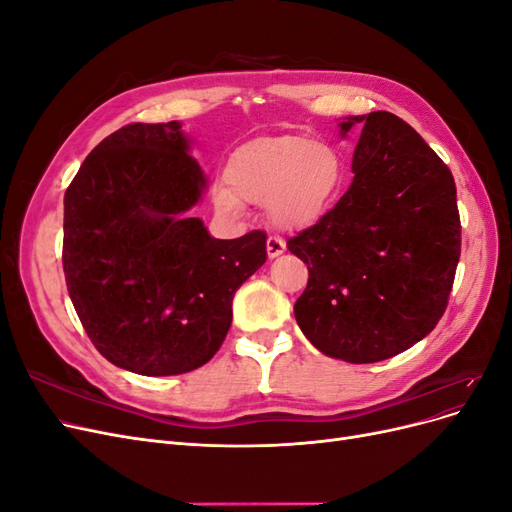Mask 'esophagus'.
<instances>
[{
    "mask_svg": "<svg viewBox=\"0 0 512 512\" xmlns=\"http://www.w3.org/2000/svg\"><path fill=\"white\" fill-rule=\"evenodd\" d=\"M284 250H286L284 239L275 237V235H269V239H267V254H269V258H277L280 254H284Z\"/></svg>",
    "mask_w": 512,
    "mask_h": 512,
    "instance_id": "esophagus-1",
    "label": "esophagus"
}]
</instances>
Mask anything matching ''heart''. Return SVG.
<instances>
[{
    "label": "heart",
    "mask_w": 512,
    "mask_h": 512,
    "mask_svg": "<svg viewBox=\"0 0 512 512\" xmlns=\"http://www.w3.org/2000/svg\"><path fill=\"white\" fill-rule=\"evenodd\" d=\"M224 181L213 190L220 211L237 215L243 203H265L273 224L294 228L312 224L329 207L342 181V160L322 141L267 136L230 153Z\"/></svg>",
    "instance_id": "obj_1"
}]
</instances>
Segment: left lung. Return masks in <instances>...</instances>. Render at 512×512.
Masks as SVG:
<instances>
[{
    "label": "left lung",
    "instance_id": "obj_1",
    "mask_svg": "<svg viewBox=\"0 0 512 512\" xmlns=\"http://www.w3.org/2000/svg\"><path fill=\"white\" fill-rule=\"evenodd\" d=\"M363 126L352 185L288 250L309 271L294 318L320 352L378 363L436 329L461 254L457 188L448 166L393 113L346 117Z\"/></svg>",
    "mask_w": 512,
    "mask_h": 512
}]
</instances>
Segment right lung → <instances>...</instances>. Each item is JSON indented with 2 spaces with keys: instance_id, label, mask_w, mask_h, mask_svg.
I'll list each match as a JSON object with an SVG mask.
<instances>
[{
  "instance_id": "add662e5",
  "label": "right lung",
  "mask_w": 512,
  "mask_h": 512,
  "mask_svg": "<svg viewBox=\"0 0 512 512\" xmlns=\"http://www.w3.org/2000/svg\"><path fill=\"white\" fill-rule=\"evenodd\" d=\"M179 121L130 123L89 153L64 196V273L91 344L141 376L205 365L267 235L213 239L188 211L205 175Z\"/></svg>"
}]
</instances>
